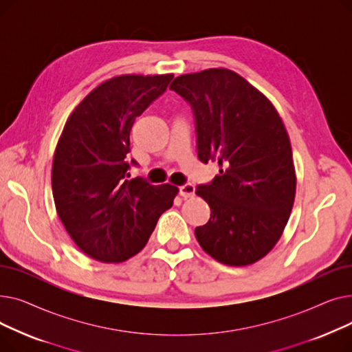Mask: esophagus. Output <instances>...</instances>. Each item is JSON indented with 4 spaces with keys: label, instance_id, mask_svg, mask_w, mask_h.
<instances>
[{
    "label": "esophagus",
    "instance_id": "esophagus-1",
    "mask_svg": "<svg viewBox=\"0 0 352 352\" xmlns=\"http://www.w3.org/2000/svg\"><path fill=\"white\" fill-rule=\"evenodd\" d=\"M179 195L182 198H186V199L194 197L195 195V188H194L192 184H184V186H181L179 187Z\"/></svg>",
    "mask_w": 352,
    "mask_h": 352
}]
</instances>
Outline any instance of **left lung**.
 Returning <instances> with one entry per match:
<instances>
[{"label": "left lung", "mask_w": 352, "mask_h": 352, "mask_svg": "<svg viewBox=\"0 0 352 352\" xmlns=\"http://www.w3.org/2000/svg\"><path fill=\"white\" fill-rule=\"evenodd\" d=\"M170 88L192 107L199 161L221 166L211 184L195 190L211 208L208 223L195 228L197 241L221 264L260 261L281 238L297 188L278 111L227 68L184 74Z\"/></svg>", "instance_id": "obj_1"}]
</instances>
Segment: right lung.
<instances>
[{
  "label": "right lung",
  "instance_id": "right-lung-1",
  "mask_svg": "<svg viewBox=\"0 0 352 352\" xmlns=\"http://www.w3.org/2000/svg\"><path fill=\"white\" fill-rule=\"evenodd\" d=\"M174 74H125L104 81L68 117L52 160V195L77 247L101 263L138 254L178 188L129 179V133Z\"/></svg>",
  "mask_w": 352,
  "mask_h": 352
}]
</instances>
